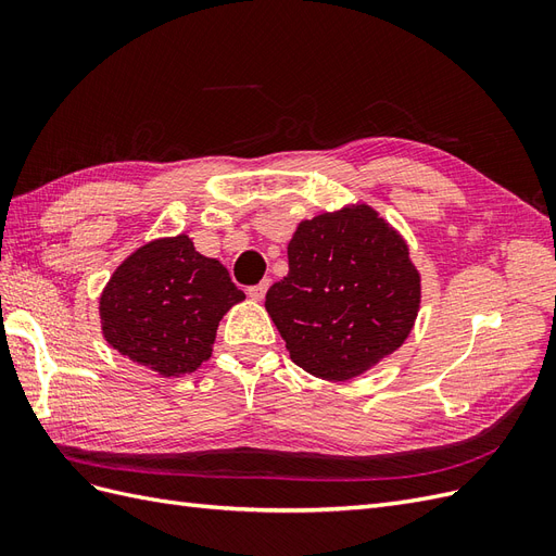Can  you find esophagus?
Segmentation results:
<instances>
[{
    "mask_svg": "<svg viewBox=\"0 0 556 556\" xmlns=\"http://www.w3.org/2000/svg\"><path fill=\"white\" fill-rule=\"evenodd\" d=\"M266 290H268V280H262L260 285H252V288H248V296H250L252 301H262L264 294H266Z\"/></svg>",
    "mask_w": 556,
    "mask_h": 556,
    "instance_id": "34e87169",
    "label": "esophagus"
}]
</instances>
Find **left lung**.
Masks as SVG:
<instances>
[{"instance_id":"left-lung-1","label":"left lung","mask_w":556,"mask_h":556,"mask_svg":"<svg viewBox=\"0 0 556 556\" xmlns=\"http://www.w3.org/2000/svg\"><path fill=\"white\" fill-rule=\"evenodd\" d=\"M290 271L264 306L290 357L311 376L343 382L403 345L419 311V274L401 233L366 204L299 223Z\"/></svg>"}]
</instances>
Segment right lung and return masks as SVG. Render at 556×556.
Listing matches in <instances>:
<instances>
[{"mask_svg": "<svg viewBox=\"0 0 556 556\" xmlns=\"http://www.w3.org/2000/svg\"><path fill=\"white\" fill-rule=\"evenodd\" d=\"M243 299L227 268L178 233L141 245L115 268L99 315L104 339L121 355L178 378L211 357L217 325Z\"/></svg>", "mask_w": 556, "mask_h": 556, "instance_id": "obj_1", "label": "right lung"}]
</instances>
